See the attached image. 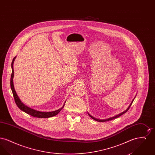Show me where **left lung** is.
Listing matches in <instances>:
<instances>
[{"instance_id":"obj_1","label":"left lung","mask_w":155,"mask_h":155,"mask_svg":"<svg viewBox=\"0 0 155 155\" xmlns=\"http://www.w3.org/2000/svg\"><path fill=\"white\" fill-rule=\"evenodd\" d=\"M135 97H134V99H135ZM134 99H133V101H132V102H131V103H130V106H128V107L124 111H123V112H122V113H120L118 115H117V116H114V117H110V118H107V119H104V120H100V119H97V118H95V117H92L91 114H89L88 113L89 116L91 117V118H92V119H94V120H96L97 121H99V122H105V121H110V120H113V119H114V118H117L118 117H120V116H121V115H123V114H124L125 113H126L127 111L129 110V109H130V106H131V104H132V103H133V101H134Z\"/></svg>"}]
</instances>
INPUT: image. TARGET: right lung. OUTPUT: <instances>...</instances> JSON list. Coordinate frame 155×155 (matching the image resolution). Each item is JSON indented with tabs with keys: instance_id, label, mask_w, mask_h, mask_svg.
<instances>
[{
	"instance_id": "add662e5",
	"label": "right lung",
	"mask_w": 155,
	"mask_h": 155,
	"mask_svg": "<svg viewBox=\"0 0 155 155\" xmlns=\"http://www.w3.org/2000/svg\"><path fill=\"white\" fill-rule=\"evenodd\" d=\"M15 58H16V56L14 58V59H13V61H12V75H11V78H10V87H11V89H12V92H13V96H14V98H15V102L16 103L17 106H18V107L20 110L24 111L25 113L30 114V115L33 116V117H38V118H49V117H53V116H54L57 115L59 112L61 111V110L64 107V104H65L66 102H64L63 106L60 109H58L57 110L51 111V112H43V111H39L32 109L30 108L29 107H28L27 106L25 105L21 101V100L20 99L19 97L18 96L16 92H15V91L14 84H13V77H14L13 63H14V61H15Z\"/></svg>"
}]
</instances>
